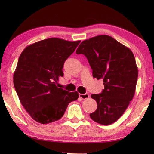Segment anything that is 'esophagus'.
<instances>
[{
    "label": "esophagus",
    "mask_w": 154,
    "mask_h": 154,
    "mask_svg": "<svg viewBox=\"0 0 154 154\" xmlns=\"http://www.w3.org/2000/svg\"><path fill=\"white\" fill-rule=\"evenodd\" d=\"M79 97L80 99L84 100V99H88V98L89 97V94H88V93H85V94H79Z\"/></svg>",
    "instance_id": "1"
}]
</instances>
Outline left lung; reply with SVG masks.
<instances>
[{"label": "left lung", "mask_w": 154, "mask_h": 154, "mask_svg": "<svg viewBox=\"0 0 154 154\" xmlns=\"http://www.w3.org/2000/svg\"><path fill=\"white\" fill-rule=\"evenodd\" d=\"M87 58L93 77L103 79L104 89L91 94L97 109L91 119L103 125L115 122L125 112L135 94L138 70L132 51L108 35L81 42L76 51Z\"/></svg>", "instance_id": "obj_1"}]
</instances>
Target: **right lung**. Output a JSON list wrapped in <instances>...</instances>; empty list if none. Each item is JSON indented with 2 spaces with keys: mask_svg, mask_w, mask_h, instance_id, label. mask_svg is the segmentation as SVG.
I'll use <instances>...</instances> for the list:
<instances>
[{
  "mask_svg": "<svg viewBox=\"0 0 154 154\" xmlns=\"http://www.w3.org/2000/svg\"><path fill=\"white\" fill-rule=\"evenodd\" d=\"M80 42L48 38L29 45L20 55L13 76L14 88L22 106L36 122L58 120L69 103L79 98L77 91L69 92L56 83L63 76L64 62Z\"/></svg>",
  "mask_w": 154,
  "mask_h": 154,
  "instance_id": "obj_1",
  "label": "right lung"
}]
</instances>
